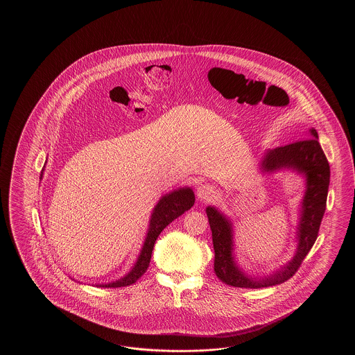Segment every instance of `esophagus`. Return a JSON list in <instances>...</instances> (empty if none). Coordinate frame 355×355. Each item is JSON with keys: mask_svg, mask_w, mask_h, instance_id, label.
<instances>
[{"mask_svg": "<svg viewBox=\"0 0 355 355\" xmlns=\"http://www.w3.org/2000/svg\"><path fill=\"white\" fill-rule=\"evenodd\" d=\"M213 193H214V190H213V187L211 185H208V184H200L198 189H196V196L199 199H209L213 196Z\"/></svg>", "mask_w": 355, "mask_h": 355, "instance_id": "34e87169", "label": "esophagus"}]
</instances>
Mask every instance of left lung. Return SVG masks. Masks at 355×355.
Wrapping results in <instances>:
<instances>
[{
  "instance_id": "8db88e82",
  "label": "left lung",
  "mask_w": 355,
  "mask_h": 355,
  "mask_svg": "<svg viewBox=\"0 0 355 355\" xmlns=\"http://www.w3.org/2000/svg\"><path fill=\"white\" fill-rule=\"evenodd\" d=\"M263 173L289 168L304 175L306 191L302 200L301 218L297 231V251L288 264L266 277L252 278L234 261L232 223L214 207L205 211L209 220L214 248V272L227 286L236 288L272 287L291 279L318 236V230L326 209L330 184V166L321 146L316 129H309V137L293 144L277 147L265 153L261 161Z\"/></svg>"
}]
</instances>
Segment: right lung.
<instances>
[{"mask_svg": "<svg viewBox=\"0 0 355 355\" xmlns=\"http://www.w3.org/2000/svg\"><path fill=\"white\" fill-rule=\"evenodd\" d=\"M42 175H43V170H42ZM42 175H40V178H42ZM194 202H196V196L190 188L176 189L174 191L162 196L159 199V203L156 204V207L153 208L144 248L141 250V254L137 259L136 264L132 268V270L121 279L115 280L112 283H106V284H98L96 287H127V286L136 283L137 280L144 275L150 265L152 250H153L155 242L157 240L159 234L162 232V230L167 225H170L174 219L180 217L182 213L189 211L194 205Z\"/></svg>", "mask_w": 355, "mask_h": 355, "instance_id": "add662e5", "label": "right lung"}]
</instances>
